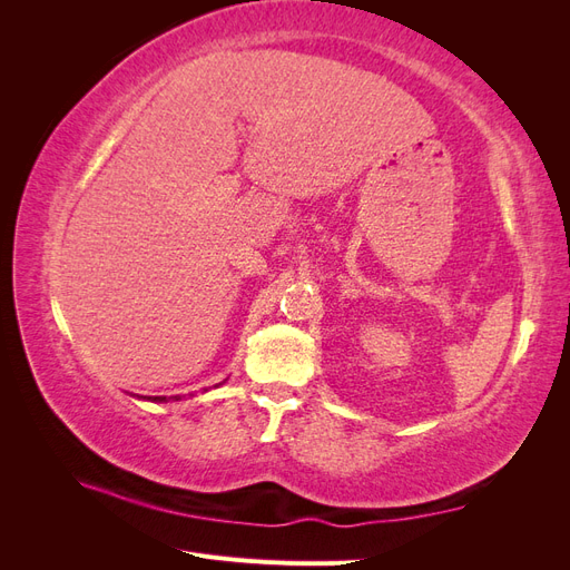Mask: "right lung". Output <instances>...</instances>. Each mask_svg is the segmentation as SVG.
<instances>
[{
    "mask_svg": "<svg viewBox=\"0 0 570 570\" xmlns=\"http://www.w3.org/2000/svg\"><path fill=\"white\" fill-rule=\"evenodd\" d=\"M154 400H159V402H166V396H154ZM174 400H178V396H174Z\"/></svg>",
    "mask_w": 570,
    "mask_h": 570,
    "instance_id": "1",
    "label": "right lung"
}]
</instances>
